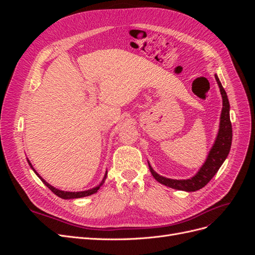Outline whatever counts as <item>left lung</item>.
I'll return each mask as SVG.
<instances>
[{
	"label": "left lung",
	"mask_w": 255,
	"mask_h": 255,
	"mask_svg": "<svg viewBox=\"0 0 255 255\" xmlns=\"http://www.w3.org/2000/svg\"><path fill=\"white\" fill-rule=\"evenodd\" d=\"M215 79L218 83L220 88V94L222 97V111L220 116V125L218 135L216 137V140L212 149L208 153V156L205 160L203 166L200 168L198 173L192 176L191 179L187 180H173L167 179L165 176H161L153 170L151 165L149 164L150 171L157 182L160 184L166 185L168 187H171L177 190L185 191H196L204 187L205 185L210 182L213 176L217 173L219 168L223 164V161L229 155V152L232 144V125L230 120V103L227 96L226 90L223 89L222 85L218 79L217 74H215Z\"/></svg>",
	"instance_id": "left-lung-1"
}]
</instances>
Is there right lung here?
Segmentation results:
<instances>
[{
    "label": "right lung",
    "instance_id": "obj_1",
    "mask_svg": "<svg viewBox=\"0 0 255 255\" xmlns=\"http://www.w3.org/2000/svg\"><path fill=\"white\" fill-rule=\"evenodd\" d=\"M27 163H28V165L30 166V168L33 169L34 170V172L38 175V177H39V179L43 182V184L45 185V186H47L50 190H52L54 194H55L56 196H58L59 198H61V199H76V198H83V197H87V196H90V195H94V194H96V192L99 190V188L102 186L103 185V183H104V181H105V179H106V175H107V171H106V173H105V175H104V179L102 180V182H101V184L99 185V186H97V187H95V188H91V189H88V190H85V191H64V190H60V189H57V188H55V187H53L52 185H50L48 182H45L42 177L37 173V171L35 170V169L33 168V165L30 164V161L27 159Z\"/></svg>",
    "mask_w": 255,
    "mask_h": 255
}]
</instances>
